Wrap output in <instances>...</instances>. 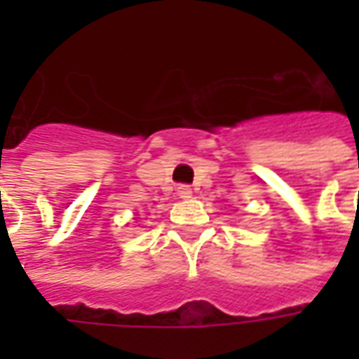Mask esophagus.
Segmentation results:
<instances>
[{"label":"esophagus","instance_id":"1","mask_svg":"<svg viewBox=\"0 0 359 359\" xmlns=\"http://www.w3.org/2000/svg\"><path fill=\"white\" fill-rule=\"evenodd\" d=\"M177 194H179V198H182V200H187V198H190L192 196V190H190V187H179L177 188Z\"/></svg>","mask_w":359,"mask_h":359}]
</instances>
